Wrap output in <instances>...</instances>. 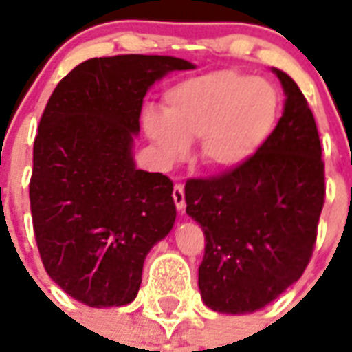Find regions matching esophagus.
<instances>
[{
	"instance_id": "34e87169",
	"label": "esophagus",
	"mask_w": 352,
	"mask_h": 352,
	"mask_svg": "<svg viewBox=\"0 0 352 352\" xmlns=\"http://www.w3.org/2000/svg\"><path fill=\"white\" fill-rule=\"evenodd\" d=\"M173 201H175V206L179 212H182V210L186 208V201H184V188H182L181 184H175V188H173Z\"/></svg>"
}]
</instances>
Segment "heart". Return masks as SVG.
Listing matches in <instances>:
<instances>
[{"label":"heart","instance_id":"obj_1","mask_svg":"<svg viewBox=\"0 0 352 352\" xmlns=\"http://www.w3.org/2000/svg\"><path fill=\"white\" fill-rule=\"evenodd\" d=\"M279 118L272 84L239 71L182 80L164 93L162 115L148 111L142 126L164 170L175 168L199 140V159L214 170H237L267 144Z\"/></svg>","mask_w":352,"mask_h":352}]
</instances>
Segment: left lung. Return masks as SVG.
<instances>
[{
	"label": "left lung",
	"instance_id": "left-lung-1",
	"mask_svg": "<svg viewBox=\"0 0 352 352\" xmlns=\"http://www.w3.org/2000/svg\"><path fill=\"white\" fill-rule=\"evenodd\" d=\"M285 93L283 115L261 151L215 179L186 182V214L204 230L199 267L204 305L250 314L301 278L316 243L325 201L318 127L289 74L272 67Z\"/></svg>",
	"mask_w": 352,
	"mask_h": 352
}]
</instances>
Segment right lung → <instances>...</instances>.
Wrapping results in <instances>:
<instances>
[{
	"instance_id": "1",
	"label": "right lung",
	"mask_w": 352,
	"mask_h": 352,
	"mask_svg": "<svg viewBox=\"0 0 352 352\" xmlns=\"http://www.w3.org/2000/svg\"><path fill=\"white\" fill-rule=\"evenodd\" d=\"M173 56L91 58L60 80L34 140L30 212L51 279L89 307L131 303L146 256L175 225L173 182L133 157L149 87Z\"/></svg>"
}]
</instances>
